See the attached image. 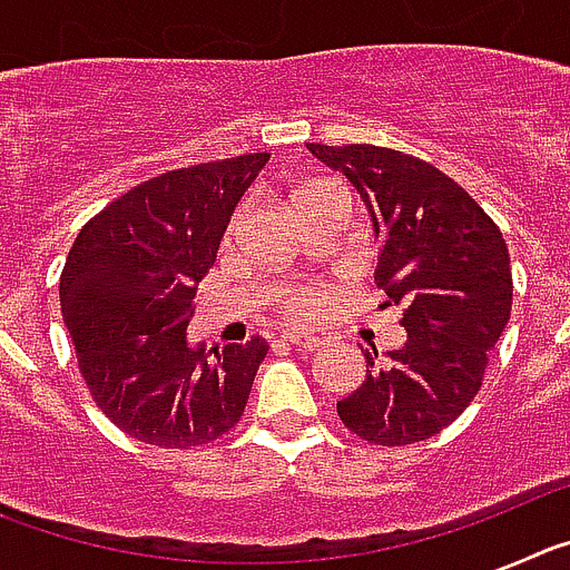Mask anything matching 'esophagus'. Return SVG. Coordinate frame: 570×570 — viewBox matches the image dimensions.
Here are the masks:
<instances>
[{"mask_svg":"<svg viewBox=\"0 0 570 570\" xmlns=\"http://www.w3.org/2000/svg\"><path fill=\"white\" fill-rule=\"evenodd\" d=\"M282 342H288V345H296V347H305V351H316V347L322 345L316 336L296 334V331H291V334H282Z\"/></svg>","mask_w":570,"mask_h":570,"instance_id":"esophagus-1","label":"esophagus"}]
</instances>
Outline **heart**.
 Returning <instances> with one entry per match:
<instances>
[{
	"instance_id": "heart-1",
	"label": "heart",
	"mask_w": 570,
	"mask_h": 570,
	"mask_svg": "<svg viewBox=\"0 0 570 570\" xmlns=\"http://www.w3.org/2000/svg\"><path fill=\"white\" fill-rule=\"evenodd\" d=\"M242 219V210H236L234 225ZM325 305V294L314 285H294V288H282L276 294V308L285 320L291 322H311Z\"/></svg>"
}]
</instances>
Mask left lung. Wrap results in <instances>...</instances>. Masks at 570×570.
Returning <instances> with one entry per match:
<instances>
[{
	"instance_id": "obj_1",
	"label": "left lung",
	"mask_w": 570,
	"mask_h": 570,
	"mask_svg": "<svg viewBox=\"0 0 570 570\" xmlns=\"http://www.w3.org/2000/svg\"><path fill=\"white\" fill-rule=\"evenodd\" d=\"M347 176L367 205L376 239V285L402 305L405 345L376 360L336 402L351 434L371 445L431 440L471 405L488 351L511 316V256L491 216L465 188L425 159L376 145H308Z\"/></svg>"
}]
</instances>
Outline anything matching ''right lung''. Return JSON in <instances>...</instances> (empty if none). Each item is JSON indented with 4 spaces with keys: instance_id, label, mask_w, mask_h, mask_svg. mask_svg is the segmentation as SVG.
<instances>
[{
    "instance_id": "1",
    "label": "right lung",
    "mask_w": 570,
    "mask_h": 570,
    "mask_svg": "<svg viewBox=\"0 0 570 570\" xmlns=\"http://www.w3.org/2000/svg\"><path fill=\"white\" fill-rule=\"evenodd\" d=\"M271 154L168 170L82 225L62 276V320L90 396L119 431L196 448L239 422L268 342L188 345L196 285L239 196Z\"/></svg>"
}]
</instances>
